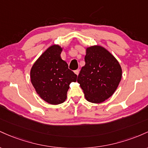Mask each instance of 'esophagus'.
Segmentation results:
<instances>
[{
	"mask_svg": "<svg viewBox=\"0 0 148 148\" xmlns=\"http://www.w3.org/2000/svg\"><path fill=\"white\" fill-rule=\"evenodd\" d=\"M79 71L78 69H77V70H75V71H74V73H75L76 75H78V74H79Z\"/></svg>",
	"mask_w": 148,
	"mask_h": 148,
	"instance_id": "34e87169",
	"label": "esophagus"
}]
</instances>
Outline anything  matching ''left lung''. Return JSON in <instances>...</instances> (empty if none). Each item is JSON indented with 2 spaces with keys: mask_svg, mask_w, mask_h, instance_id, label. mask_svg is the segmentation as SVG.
<instances>
[{
  "mask_svg": "<svg viewBox=\"0 0 148 148\" xmlns=\"http://www.w3.org/2000/svg\"><path fill=\"white\" fill-rule=\"evenodd\" d=\"M85 65L77 82L87 101L101 103L110 97L120 82L122 70L116 58L105 47L93 45L86 48Z\"/></svg>",
  "mask_w": 148,
  "mask_h": 148,
  "instance_id": "left-lung-1",
  "label": "left lung"
}]
</instances>
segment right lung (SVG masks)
<instances>
[{"instance_id": "obj_1", "label": "right lung", "mask_w": 148, "mask_h": 148, "mask_svg": "<svg viewBox=\"0 0 148 148\" xmlns=\"http://www.w3.org/2000/svg\"><path fill=\"white\" fill-rule=\"evenodd\" d=\"M63 48L52 45L40 56L31 69L30 77L40 97L52 105L64 103L71 82L77 81V75L69 69L61 58Z\"/></svg>"}]
</instances>
